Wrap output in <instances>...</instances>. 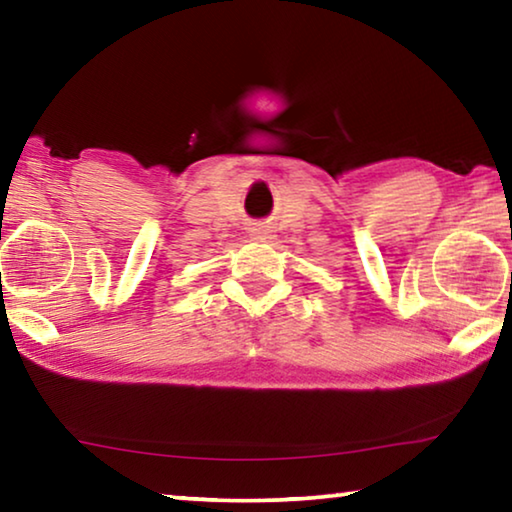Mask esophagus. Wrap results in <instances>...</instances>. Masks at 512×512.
<instances>
[{"instance_id":"esophagus-1","label":"esophagus","mask_w":512,"mask_h":512,"mask_svg":"<svg viewBox=\"0 0 512 512\" xmlns=\"http://www.w3.org/2000/svg\"><path fill=\"white\" fill-rule=\"evenodd\" d=\"M250 235H253V239H268L266 225H255V228L250 230Z\"/></svg>"}]
</instances>
